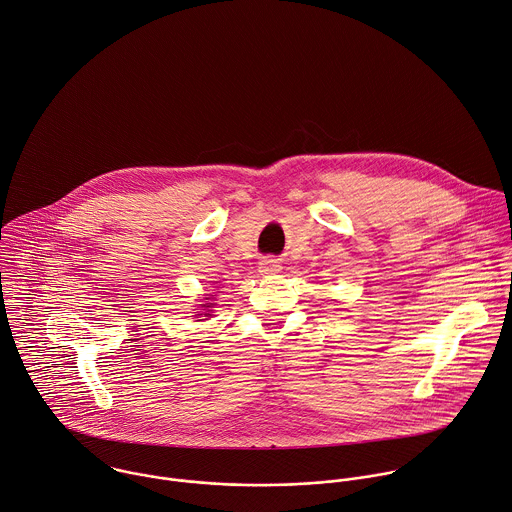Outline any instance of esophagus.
<instances>
[{"label":"esophagus","instance_id":"esophagus-1","mask_svg":"<svg viewBox=\"0 0 512 512\" xmlns=\"http://www.w3.org/2000/svg\"><path fill=\"white\" fill-rule=\"evenodd\" d=\"M279 269H281V265H279L277 259H263V261L259 263V271H261V273H277Z\"/></svg>","mask_w":512,"mask_h":512}]
</instances>
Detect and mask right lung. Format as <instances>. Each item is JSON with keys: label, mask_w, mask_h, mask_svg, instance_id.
<instances>
[{"label": "right lung", "mask_w": 512, "mask_h": 512, "mask_svg": "<svg viewBox=\"0 0 512 512\" xmlns=\"http://www.w3.org/2000/svg\"><path fill=\"white\" fill-rule=\"evenodd\" d=\"M207 307H209V305H207Z\"/></svg>", "instance_id": "right-lung-1"}]
</instances>
